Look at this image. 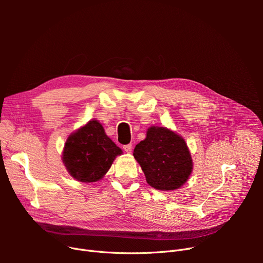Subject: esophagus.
Returning a JSON list of instances; mask_svg holds the SVG:
<instances>
[{"mask_svg":"<svg viewBox=\"0 0 263 263\" xmlns=\"http://www.w3.org/2000/svg\"><path fill=\"white\" fill-rule=\"evenodd\" d=\"M123 149H124V151H126L127 154H131V153H132V145H131V144L124 145V146H123Z\"/></svg>","mask_w":263,"mask_h":263,"instance_id":"1","label":"esophagus"}]
</instances>
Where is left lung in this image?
Segmentation results:
<instances>
[{"label": "left lung", "mask_w": 263, "mask_h": 263, "mask_svg": "<svg viewBox=\"0 0 263 263\" xmlns=\"http://www.w3.org/2000/svg\"><path fill=\"white\" fill-rule=\"evenodd\" d=\"M133 156L141 165L147 183L161 191L182 186L193 170L185 141L164 127H150L146 139L135 146Z\"/></svg>", "instance_id": "1"}]
</instances>
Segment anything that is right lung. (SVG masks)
I'll use <instances>...</instances> for the list:
<instances>
[{"label":"right lung","mask_w":263,"mask_h":263,"mask_svg":"<svg viewBox=\"0 0 263 263\" xmlns=\"http://www.w3.org/2000/svg\"><path fill=\"white\" fill-rule=\"evenodd\" d=\"M121 154V149L105 134L102 124L92 119L68 137L63 162L76 180L89 183L100 180Z\"/></svg>","instance_id":"add662e5"}]
</instances>
